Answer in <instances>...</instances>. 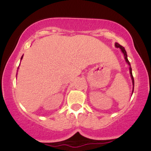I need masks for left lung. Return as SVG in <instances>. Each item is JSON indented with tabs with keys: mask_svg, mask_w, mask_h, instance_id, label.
Returning <instances> with one entry per match:
<instances>
[{
	"mask_svg": "<svg viewBox=\"0 0 151 151\" xmlns=\"http://www.w3.org/2000/svg\"><path fill=\"white\" fill-rule=\"evenodd\" d=\"M115 46H116V47L120 48L121 50V52H122L123 54H124V59H125V60H126V62H127V64L129 65V67H129L130 74H131V79H132V83H133V91H132V93H133V89H134V79H133V74H132V69H131V64H130V62H129V60H128V58H127V53H126V51L125 48H124L123 46L120 45H119V43L116 42L115 43Z\"/></svg>",
	"mask_w": 151,
	"mask_h": 151,
	"instance_id": "8db88e82",
	"label": "left lung"
}]
</instances>
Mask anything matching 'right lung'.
I'll return each mask as SVG.
<instances>
[{"instance_id": "right-lung-1", "label": "right lung", "mask_w": 151, "mask_h": 151, "mask_svg": "<svg viewBox=\"0 0 151 151\" xmlns=\"http://www.w3.org/2000/svg\"><path fill=\"white\" fill-rule=\"evenodd\" d=\"M22 58H23V56H22V57H21V60L22 59Z\"/></svg>"}]
</instances>
